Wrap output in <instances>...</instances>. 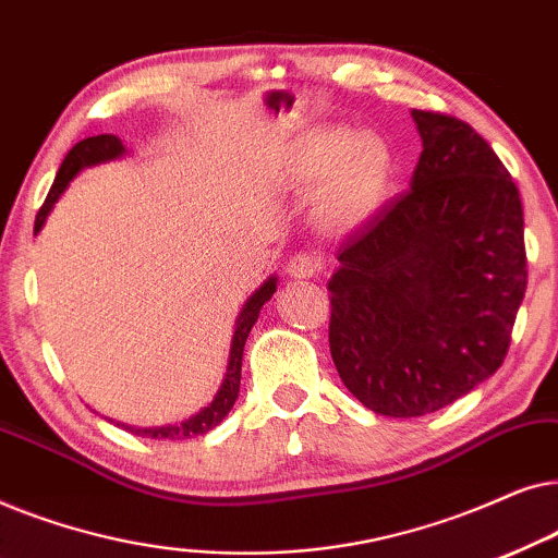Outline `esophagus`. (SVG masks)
Wrapping results in <instances>:
<instances>
[{"instance_id":"34e87169","label":"esophagus","mask_w":558,"mask_h":558,"mask_svg":"<svg viewBox=\"0 0 558 558\" xmlns=\"http://www.w3.org/2000/svg\"><path fill=\"white\" fill-rule=\"evenodd\" d=\"M319 269H323V258H319L317 254H310V251H300V254H294L287 262L289 277H294V279H310V277H315Z\"/></svg>"}]
</instances>
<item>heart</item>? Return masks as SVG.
I'll return each instance as SVG.
<instances>
[{"label":"heart","instance_id":"1","mask_svg":"<svg viewBox=\"0 0 558 558\" xmlns=\"http://www.w3.org/2000/svg\"><path fill=\"white\" fill-rule=\"evenodd\" d=\"M393 157L376 134L350 129H319L296 144L292 174L300 182H319V213L332 226H355L378 210L388 193Z\"/></svg>","mask_w":558,"mask_h":558}]
</instances>
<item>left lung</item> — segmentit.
<instances>
[{"mask_svg":"<svg viewBox=\"0 0 558 558\" xmlns=\"http://www.w3.org/2000/svg\"><path fill=\"white\" fill-rule=\"evenodd\" d=\"M411 117L424 144L411 190L342 241L327 281L335 368L396 418L445 409L500 368L529 284L506 165L464 121Z\"/></svg>","mask_w":558,"mask_h":558,"instance_id":"8db88e82","label":"left lung"}]
</instances>
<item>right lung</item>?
Masks as SVG:
<instances>
[{
    "instance_id": "add662e5",
    "label": "right lung",
    "mask_w": 558,
    "mask_h": 558,
    "mask_svg": "<svg viewBox=\"0 0 558 558\" xmlns=\"http://www.w3.org/2000/svg\"><path fill=\"white\" fill-rule=\"evenodd\" d=\"M121 151H124V144H121V140H117L113 134L88 136V140L75 144V147L65 155L63 165H60V170L56 174V182H52V187H50L48 197H45L43 208L37 210L35 233L43 228L45 218H48L52 205L58 203V197L63 195L68 182H71L75 174L83 170V167L106 162V159L119 157ZM274 292H277V279L271 277L269 281H264V287L258 289V292L251 296L246 304H243L239 323H235V332H233V342H231V357H228V371H226L223 386H220L216 399L210 401V407H205L201 414L190 416L187 422L174 424V426H155V429H134V426H124V429L140 434V437H149V439H187V437H201V434L216 429V426L226 418L228 411L233 409L235 399H239L243 345H246L251 327H254V323L258 319V312H262L264 304L271 300Z\"/></svg>"
}]
</instances>
